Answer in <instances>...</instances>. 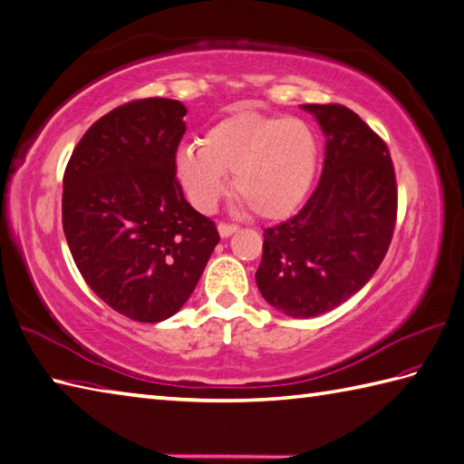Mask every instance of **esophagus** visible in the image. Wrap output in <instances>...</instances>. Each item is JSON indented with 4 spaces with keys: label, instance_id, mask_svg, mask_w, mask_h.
<instances>
[{
    "label": "esophagus",
    "instance_id": "1",
    "mask_svg": "<svg viewBox=\"0 0 464 464\" xmlns=\"http://www.w3.org/2000/svg\"><path fill=\"white\" fill-rule=\"evenodd\" d=\"M239 227H235V225H229V223H218L217 225V231H218V235H221L223 239H227V237H231V235L237 231Z\"/></svg>",
    "mask_w": 464,
    "mask_h": 464
}]
</instances>
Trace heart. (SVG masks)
Here are the masks:
<instances>
[{
    "instance_id": "b5f03b06",
    "label": "heart",
    "mask_w": 464,
    "mask_h": 464,
    "mask_svg": "<svg viewBox=\"0 0 464 464\" xmlns=\"http://www.w3.org/2000/svg\"><path fill=\"white\" fill-rule=\"evenodd\" d=\"M200 144L179 148L174 172L203 213L225 195L229 174L239 205L266 221L290 217L313 188L320 148L302 120L237 109L210 125Z\"/></svg>"
}]
</instances>
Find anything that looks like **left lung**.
<instances>
[{
  "label": "left lung",
  "instance_id": "1",
  "mask_svg": "<svg viewBox=\"0 0 464 464\" xmlns=\"http://www.w3.org/2000/svg\"><path fill=\"white\" fill-rule=\"evenodd\" d=\"M324 133L313 197L264 231L256 282L269 306L313 318L341 306L372 280L390 247L398 190L387 146L343 105H302Z\"/></svg>",
  "mask_w": 464,
  "mask_h": 464
}]
</instances>
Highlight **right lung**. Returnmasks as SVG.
I'll return each mask as SVG.
<instances>
[{
  "mask_svg": "<svg viewBox=\"0 0 464 464\" xmlns=\"http://www.w3.org/2000/svg\"><path fill=\"white\" fill-rule=\"evenodd\" d=\"M174 99L131 101L101 117L64 172L63 229L89 288L138 323L174 316L218 243L176 180L187 131Z\"/></svg>",
  "mask_w": 464,
  "mask_h": 464,
  "instance_id": "obj_1",
  "label": "right lung"
}]
</instances>
